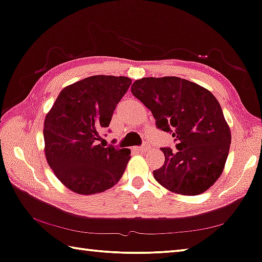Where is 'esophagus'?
<instances>
[{
	"label": "esophagus",
	"mask_w": 262,
	"mask_h": 262,
	"mask_svg": "<svg viewBox=\"0 0 262 262\" xmlns=\"http://www.w3.org/2000/svg\"><path fill=\"white\" fill-rule=\"evenodd\" d=\"M139 151H145V150H148V149H150V145L148 144V143H143V144L139 146Z\"/></svg>",
	"instance_id": "1"
}]
</instances>
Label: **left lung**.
Listing matches in <instances>:
<instances>
[{
  "label": "left lung",
  "mask_w": 262,
  "mask_h": 262,
  "mask_svg": "<svg viewBox=\"0 0 262 262\" xmlns=\"http://www.w3.org/2000/svg\"><path fill=\"white\" fill-rule=\"evenodd\" d=\"M131 93L151 111L157 128L170 132L177 149L161 148L164 164L155 180L170 192L196 195L212 186L224 169L231 134L212 93L185 78L143 77Z\"/></svg>",
  "instance_id": "8db88e82"
}]
</instances>
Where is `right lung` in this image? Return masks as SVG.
Wrapping results in <instances>:
<instances>
[{
    "label": "right lung",
    "mask_w": 262,
    "mask_h": 262,
    "mask_svg": "<svg viewBox=\"0 0 262 262\" xmlns=\"http://www.w3.org/2000/svg\"><path fill=\"white\" fill-rule=\"evenodd\" d=\"M131 78L95 75L68 85L46 114L45 156L62 184L77 194H95L123 177L130 149L99 144Z\"/></svg>",
    "instance_id": "obj_1"
}]
</instances>
